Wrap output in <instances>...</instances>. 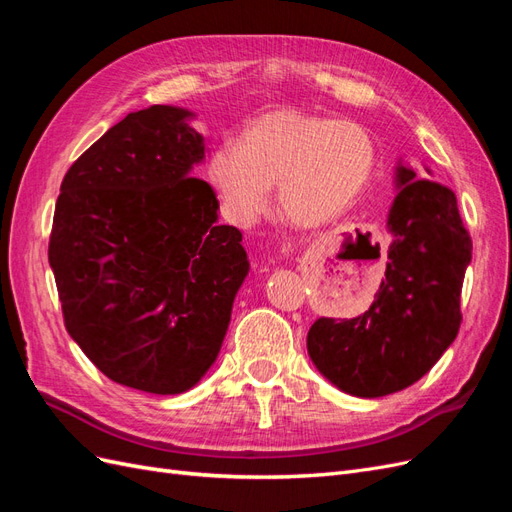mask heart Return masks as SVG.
Masks as SVG:
<instances>
[{"instance_id": "b5f03b06", "label": "heart", "mask_w": 512, "mask_h": 512, "mask_svg": "<svg viewBox=\"0 0 512 512\" xmlns=\"http://www.w3.org/2000/svg\"><path fill=\"white\" fill-rule=\"evenodd\" d=\"M374 168L376 143L361 123L282 108L252 121L241 145L215 147L207 175L237 224L256 220L277 185L282 218L314 230L359 203Z\"/></svg>"}]
</instances>
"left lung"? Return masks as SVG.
<instances>
[{"label":"left lung","instance_id":"obj_1","mask_svg":"<svg viewBox=\"0 0 512 512\" xmlns=\"http://www.w3.org/2000/svg\"><path fill=\"white\" fill-rule=\"evenodd\" d=\"M389 262L376 299L350 320L318 318L307 352L320 374L354 397L408 389L438 363L461 324L459 297L472 260L451 188L397 162Z\"/></svg>","mask_w":512,"mask_h":512}]
</instances>
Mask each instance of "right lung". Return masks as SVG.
Listing matches in <instances>:
<instances>
[{
	"label": "right lung",
	"mask_w": 512,
	"mask_h": 512,
	"mask_svg": "<svg viewBox=\"0 0 512 512\" xmlns=\"http://www.w3.org/2000/svg\"><path fill=\"white\" fill-rule=\"evenodd\" d=\"M181 106L130 113L61 181L49 243L70 337L106 378L190 391L215 363L250 271L211 185L207 143Z\"/></svg>",
	"instance_id": "add662e5"
}]
</instances>
